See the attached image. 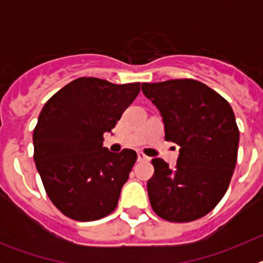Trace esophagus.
<instances>
[{
  "mask_svg": "<svg viewBox=\"0 0 263 263\" xmlns=\"http://www.w3.org/2000/svg\"><path fill=\"white\" fill-rule=\"evenodd\" d=\"M137 159H138V162H147V160H150V158L143 154V153H138L137 154Z\"/></svg>",
  "mask_w": 263,
  "mask_h": 263,
  "instance_id": "1",
  "label": "esophagus"
}]
</instances>
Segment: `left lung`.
<instances>
[{
    "instance_id": "obj_1",
    "label": "left lung",
    "mask_w": 263,
    "mask_h": 263,
    "mask_svg": "<svg viewBox=\"0 0 263 263\" xmlns=\"http://www.w3.org/2000/svg\"><path fill=\"white\" fill-rule=\"evenodd\" d=\"M142 92L162 116L166 141L180 146L174 168L152 160L150 204L167 221H194L217 205L231 183L240 141L233 109L192 79L142 83Z\"/></svg>"
}]
</instances>
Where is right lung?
I'll return each mask as SVG.
<instances>
[{
    "mask_svg": "<svg viewBox=\"0 0 263 263\" xmlns=\"http://www.w3.org/2000/svg\"><path fill=\"white\" fill-rule=\"evenodd\" d=\"M138 93L139 83L79 78L42 109L32 134L34 160L50 200L67 217L93 221L117 206L137 154L109 152L103 136Z\"/></svg>",
    "mask_w": 263,
    "mask_h": 263,
    "instance_id": "obj_1",
    "label": "right lung"
}]
</instances>
